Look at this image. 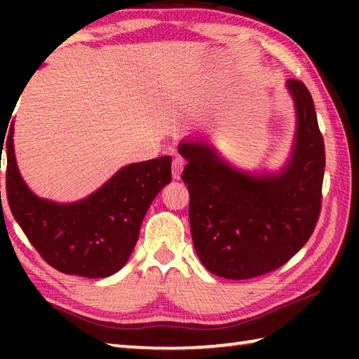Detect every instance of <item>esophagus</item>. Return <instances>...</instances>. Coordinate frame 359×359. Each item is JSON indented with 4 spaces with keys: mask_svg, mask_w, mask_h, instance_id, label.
Returning <instances> with one entry per match:
<instances>
[{
    "mask_svg": "<svg viewBox=\"0 0 359 359\" xmlns=\"http://www.w3.org/2000/svg\"><path fill=\"white\" fill-rule=\"evenodd\" d=\"M184 168H185V160L182 156H175L174 160H172V177L175 179V180H179L180 179V175H182V171H184Z\"/></svg>",
    "mask_w": 359,
    "mask_h": 359,
    "instance_id": "obj_1",
    "label": "esophagus"
}]
</instances>
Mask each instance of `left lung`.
Instances as JSON below:
<instances>
[{
  "mask_svg": "<svg viewBox=\"0 0 359 359\" xmlns=\"http://www.w3.org/2000/svg\"><path fill=\"white\" fill-rule=\"evenodd\" d=\"M297 133L288 166L255 177L223 163L209 145L180 144L188 163L182 180L190 193L191 238L212 274L245 280L276 271L301 250L317 226L325 174V142L312 95L290 79Z\"/></svg>",
  "mask_w": 359,
  "mask_h": 359,
  "instance_id": "8db88e82",
  "label": "left lung"
}]
</instances>
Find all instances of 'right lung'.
Listing matches in <instances>:
<instances>
[{"label":"right lung","instance_id":"add662e5","mask_svg":"<svg viewBox=\"0 0 359 359\" xmlns=\"http://www.w3.org/2000/svg\"><path fill=\"white\" fill-rule=\"evenodd\" d=\"M8 131V137L6 133L0 135V155L3 145L6 154V198L42 259L63 274L88 278L120 271L136 245L150 203L171 182V156L126 166L83 201L57 204L29 191L17 169L14 123Z\"/></svg>","mask_w":359,"mask_h":359}]
</instances>
